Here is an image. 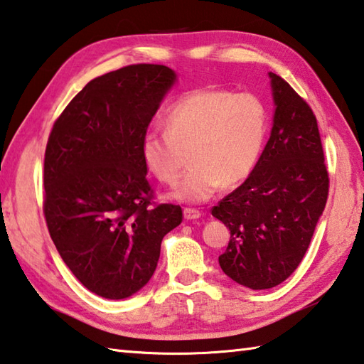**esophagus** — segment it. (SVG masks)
<instances>
[{
	"instance_id": "1",
	"label": "esophagus",
	"mask_w": 364,
	"mask_h": 364,
	"mask_svg": "<svg viewBox=\"0 0 364 364\" xmlns=\"http://www.w3.org/2000/svg\"><path fill=\"white\" fill-rule=\"evenodd\" d=\"M184 220H199V218L202 216V213L199 210H196V208H184Z\"/></svg>"
}]
</instances>
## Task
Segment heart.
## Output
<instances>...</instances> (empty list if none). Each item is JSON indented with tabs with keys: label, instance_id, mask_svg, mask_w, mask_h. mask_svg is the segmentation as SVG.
Masks as SVG:
<instances>
[{
	"label": "heart",
	"instance_id": "1",
	"mask_svg": "<svg viewBox=\"0 0 364 364\" xmlns=\"http://www.w3.org/2000/svg\"><path fill=\"white\" fill-rule=\"evenodd\" d=\"M165 132L141 138L144 167L168 186L181 176L184 153L193 168L175 191L178 200L205 202L218 191L251 175L259 162L269 130L266 103L251 92L194 89L170 103Z\"/></svg>",
	"mask_w": 364,
	"mask_h": 364
}]
</instances>
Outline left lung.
Masks as SVG:
<instances>
[{
  "instance_id": "left-lung-1",
  "label": "left lung",
  "mask_w": 364,
  "mask_h": 364,
  "mask_svg": "<svg viewBox=\"0 0 364 364\" xmlns=\"http://www.w3.org/2000/svg\"><path fill=\"white\" fill-rule=\"evenodd\" d=\"M269 76L277 107L269 141L243 184L211 208L230 230L223 272L251 289L274 288L294 272L329 193L312 108L285 79Z\"/></svg>"
}]
</instances>
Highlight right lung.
I'll return each mask as SVG.
<instances>
[{
  "label": "right lung",
  "instance_id": "obj_1",
  "mask_svg": "<svg viewBox=\"0 0 364 364\" xmlns=\"http://www.w3.org/2000/svg\"><path fill=\"white\" fill-rule=\"evenodd\" d=\"M165 65L136 63L92 79L52 125L44 154L43 211L76 279L124 299L153 277L180 205L156 203L141 138L171 84Z\"/></svg>",
  "mask_w": 364,
  "mask_h": 364
}]
</instances>
